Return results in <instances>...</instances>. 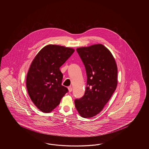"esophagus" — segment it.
Wrapping results in <instances>:
<instances>
[{
	"mask_svg": "<svg viewBox=\"0 0 149 149\" xmlns=\"http://www.w3.org/2000/svg\"><path fill=\"white\" fill-rule=\"evenodd\" d=\"M68 90H69V92H71L72 91V88L71 87V86H70L68 87Z\"/></svg>",
	"mask_w": 149,
	"mask_h": 149,
	"instance_id": "34e87169",
	"label": "esophagus"
}]
</instances>
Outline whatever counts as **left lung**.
<instances>
[{
    "mask_svg": "<svg viewBox=\"0 0 149 149\" xmlns=\"http://www.w3.org/2000/svg\"><path fill=\"white\" fill-rule=\"evenodd\" d=\"M87 77L85 94L74 100L83 118L94 117L103 110L117 86L118 69L114 57L104 45L77 48Z\"/></svg>",
    "mask_w": 149,
    "mask_h": 149,
    "instance_id": "left-lung-1",
    "label": "left lung"
}]
</instances>
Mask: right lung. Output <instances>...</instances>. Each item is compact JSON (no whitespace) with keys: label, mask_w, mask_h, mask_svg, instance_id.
Segmentation results:
<instances>
[{"label":"right lung","mask_w":149,"mask_h":149,"mask_svg":"<svg viewBox=\"0 0 149 149\" xmlns=\"http://www.w3.org/2000/svg\"><path fill=\"white\" fill-rule=\"evenodd\" d=\"M74 52L71 48L48 45L32 61L26 85L32 101L42 112L53 111L68 92L67 87L61 84L63 74L60 68Z\"/></svg>","instance_id":"add662e5"}]
</instances>
